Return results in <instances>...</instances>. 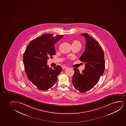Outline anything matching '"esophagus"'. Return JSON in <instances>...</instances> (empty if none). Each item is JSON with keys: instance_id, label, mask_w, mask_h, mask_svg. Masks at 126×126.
Instances as JSON below:
<instances>
[{"instance_id": "esophagus-1", "label": "esophagus", "mask_w": 126, "mask_h": 126, "mask_svg": "<svg viewBox=\"0 0 126 126\" xmlns=\"http://www.w3.org/2000/svg\"><path fill=\"white\" fill-rule=\"evenodd\" d=\"M62 68L63 69H67V68H68V67L67 66H62Z\"/></svg>"}]
</instances>
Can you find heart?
I'll list each match as a JSON object with an SVG mask.
<instances>
[{
	"mask_svg": "<svg viewBox=\"0 0 126 126\" xmlns=\"http://www.w3.org/2000/svg\"><path fill=\"white\" fill-rule=\"evenodd\" d=\"M72 45L73 46H78V47H81V44L79 41L77 40H75L72 42Z\"/></svg>",
	"mask_w": 126,
	"mask_h": 126,
	"instance_id": "b5f03b06",
	"label": "heart"
}]
</instances>
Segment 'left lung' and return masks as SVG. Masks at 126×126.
I'll list each match as a JSON object with an SVG mask.
<instances>
[{"label": "left lung", "instance_id": "left-lung-1", "mask_svg": "<svg viewBox=\"0 0 126 126\" xmlns=\"http://www.w3.org/2000/svg\"><path fill=\"white\" fill-rule=\"evenodd\" d=\"M85 38L86 48L79 60L85 63V68L80 73L74 68L72 82L76 90L84 93L93 88L104 73V53L98 41L87 33L81 34Z\"/></svg>", "mask_w": 126, "mask_h": 126}]
</instances>
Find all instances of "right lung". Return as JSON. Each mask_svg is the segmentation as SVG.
Here are the masks:
<instances>
[{
    "mask_svg": "<svg viewBox=\"0 0 126 126\" xmlns=\"http://www.w3.org/2000/svg\"><path fill=\"white\" fill-rule=\"evenodd\" d=\"M63 36L44 34L30 42L25 50L23 59L27 76L40 90H47L54 85L62 70L59 65L50 68L47 62L56 54L55 44Z\"/></svg>",
    "mask_w": 126,
    "mask_h": 126,
    "instance_id": "1",
    "label": "right lung"
}]
</instances>
